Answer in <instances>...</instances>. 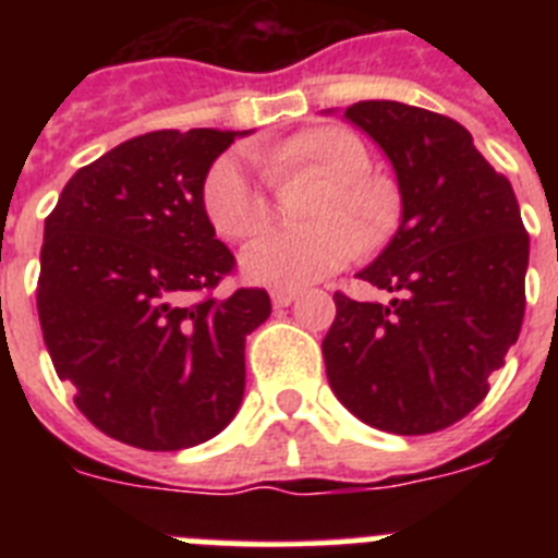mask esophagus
Wrapping results in <instances>:
<instances>
[{"label":"esophagus","mask_w":558,"mask_h":558,"mask_svg":"<svg viewBox=\"0 0 558 558\" xmlns=\"http://www.w3.org/2000/svg\"><path fill=\"white\" fill-rule=\"evenodd\" d=\"M295 295H299L295 288H274L270 290V302H274V307H288L290 302H295Z\"/></svg>","instance_id":"obj_1"}]
</instances>
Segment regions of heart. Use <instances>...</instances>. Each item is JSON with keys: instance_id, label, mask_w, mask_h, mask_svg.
<instances>
[{"instance_id": "heart-1", "label": "heart", "mask_w": 558, "mask_h": 558, "mask_svg": "<svg viewBox=\"0 0 558 558\" xmlns=\"http://www.w3.org/2000/svg\"><path fill=\"white\" fill-rule=\"evenodd\" d=\"M276 181L322 179L307 206V229L270 231L243 251L245 279L270 288H302L340 270L368 245L386 243L399 220L391 181L372 170V153L343 125H307L288 140L256 150ZM204 215L223 240L243 243L270 223V198L243 156H223L201 186Z\"/></svg>"}]
</instances>
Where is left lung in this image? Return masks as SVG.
Segmentation results:
<instances>
[{
  "mask_svg": "<svg viewBox=\"0 0 558 558\" xmlns=\"http://www.w3.org/2000/svg\"><path fill=\"white\" fill-rule=\"evenodd\" d=\"M347 117L391 159L402 226L357 274L391 302L335 293L329 386L377 430H445L481 405L520 335L529 231L509 179L456 120L397 100L354 102Z\"/></svg>",
  "mask_w": 558,
  "mask_h": 558,
  "instance_id": "obj_1",
  "label": "left lung"
}]
</instances>
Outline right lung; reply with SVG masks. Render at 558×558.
<instances>
[{
	"label": "right lung",
	"mask_w": 558,
	"mask_h": 558,
	"mask_svg": "<svg viewBox=\"0 0 558 558\" xmlns=\"http://www.w3.org/2000/svg\"><path fill=\"white\" fill-rule=\"evenodd\" d=\"M234 140L218 128L133 136L81 167L44 220V343L77 411L122 445L195 447L243 402L245 335L270 315V295H215L236 259L201 204Z\"/></svg>",
	"instance_id": "add662e5"
}]
</instances>
